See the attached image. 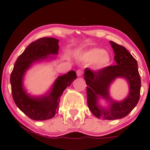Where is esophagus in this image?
<instances>
[{
    "label": "esophagus",
    "instance_id": "34e87169",
    "mask_svg": "<svg viewBox=\"0 0 150 150\" xmlns=\"http://www.w3.org/2000/svg\"><path fill=\"white\" fill-rule=\"evenodd\" d=\"M76 73H77V77H81L82 75V71L81 70H77Z\"/></svg>",
    "mask_w": 150,
    "mask_h": 150
}]
</instances>
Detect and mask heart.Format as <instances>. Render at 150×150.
Returning <instances> with one entry per match:
<instances>
[{"mask_svg": "<svg viewBox=\"0 0 150 150\" xmlns=\"http://www.w3.org/2000/svg\"><path fill=\"white\" fill-rule=\"evenodd\" d=\"M82 58L86 63H92L93 68L95 70L106 68L111 61L110 55L100 48H93L88 50L83 53Z\"/></svg>", "mask_w": 150, "mask_h": 150, "instance_id": "1", "label": "heart"}]
</instances>
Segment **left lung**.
<instances>
[{
	"mask_svg": "<svg viewBox=\"0 0 150 150\" xmlns=\"http://www.w3.org/2000/svg\"><path fill=\"white\" fill-rule=\"evenodd\" d=\"M114 51V65L92 72L86 68L84 78L87 84V104L97 118L103 120L120 119L126 116L138 103L140 95L141 79L137 61L123 46L109 42ZM117 78L125 79L129 86L127 97L121 101L113 100L109 89ZM100 99L108 103L107 107L99 104Z\"/></svg>",
	"mask_w": 150,
	"mask_h": 150,
	"instance_id": "left-lung-1",
	"label": "left lung"
}]
</instances>
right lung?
Segmentation results:
<instances>
[{"label":"right lung","instance_id":"add662e5","mask_svg":"<svg viewBox=\"0 0 150 150\" xmlns=\"http://www.w3.org/2000/svg\"><path fill=\"white\" fill-rule=\"evenodd\" d=\"M59 40L52 37H44L33 42L18 58L10 75L12 94L15 104L29 118L34 120H45L55 116L63 91L77 78L76 73L70 70L58 76L46 94L33 96L24 87L26 72L35 63L56 58Z\"/></svg>","mask_w":150,"mask_h":150}]
</instances>
